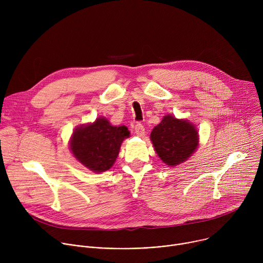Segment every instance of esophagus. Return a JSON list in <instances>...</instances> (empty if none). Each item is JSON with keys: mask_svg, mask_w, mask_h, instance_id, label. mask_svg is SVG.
Returning a JSON list of instances; mask_svg holds the SVG:
<instances>
[{"mask_svg": "<svg viewBox=\"0 0 263 263\" xmlns=\"http://www.w3.org/2000/svg\"><path fill=\"white\" fill-rule=\"evenodd\" d=\"M134 130H135V133L138 135V136H142L144 134V127L142 124L140 123H137L134 127Z\"/></svg>", "mask_w": 263, "mask_h": 263, "instance_id": "obj_1", "label": "esophagus"}]
</instances>
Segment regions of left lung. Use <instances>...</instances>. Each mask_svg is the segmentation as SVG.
<instances>
[{
  "label": "left lung",
  "instance_id": "left-lung-1",
  "mask_svg": "<svg viewBox=\"0 0 263 263\" xmlns=\"http://www.w3.org/2000/svg\"><path fill=\"white\" fill-rule=\"evenodd\" d=\"M198 131L186 120L165 116L152 133L151 140L160 159L175 166L189 158L198 146Z\"/></svg>",
  "mask_w": 263,
  "mask_h": 263
}]
</instances>
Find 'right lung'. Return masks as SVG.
<instances>
[{
    "instance_id": "right-lung-1",
    "label": "right lung",
    "mask_w": 263,
    "mask_h": 263,
    "mask_svg": "<svg viewBox=\"0 0 263 263\" xmlns=\"http://www.w3.org/2000/svg\"><path fill=\"white\" fill-rule=\"evenodd\" d=\"M130 132L125 126H111L106 119L100 118L72 133L70 149L73 156L89 170L101 173L114 165L123 140Z\"/></svg>"
}]
</instances>
